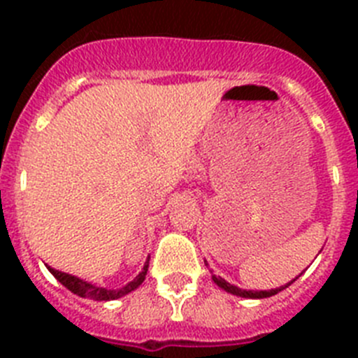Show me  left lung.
<instances>
[{
	"instance_id": "left-lung-1",
	"label": "left lung",
	"mask_w": 358,
	"mask_h": 358,
	"mask_svg": "<svg viewBox=\"0 0 358 358\" xmlns=\"http://www.w3.org/2000/svg\"><path fill=\"white\" fill-rule=\"evenodd\" d=\"M204 264H206V260H204ZM211 280H213L215 283H217V285L220 287V289L226 290V292L233 294V296L249 297V299H264V297H271V296H274V294L281 292V290H283V289H287V287H289L290 283H294V281H296V280H292V281H290V283H287V285L278 287V289H271V290H243V289H240V287H236V285H231V283H227V281L224 280V278L215 276V274H211Z\"/></svg>"
}]
</instances>
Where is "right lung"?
Wrapping results in <instances>:
<instances>
[{
  "instance_id": "obj_1",
  "label": "right lung",
  "mask_w": 358,
  "mask_h": 358,
  "mask_svg": "<svg viewBox=\"0 0 358 358\" xmlns=\"http://www.w3.org/2000/svg\"><path fill=\"white\" fill-rule=\"evenodd\" d=\"M148 260H150V256L147 258L145 262L143 268H141V273L134 278L132 281H129L127 285L122 287V289H103V287H96L90 281H84L77 276H71L68 273H61V271H55V268L48 267L50 273L57 278V280L61 281L62 285L66 287L68 290H71L73 294H77L80 297H90V299H94V301H113V299H118V297L127 296L129 292L136 290L138 287L141 285L145 281V276H147V271H148Z\"/></svg>"
}]
</instances>
